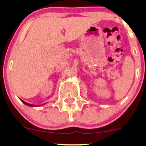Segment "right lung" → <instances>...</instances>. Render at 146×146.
<instances>
[{
  "mask_svg": "<svg viewBox=\"0 0 146 146\" xmlns=\"http://www.w3.org/2000/svg\"><path fill=\"white\" fill-rule=\"evenodd\" d=\"M21 101H22V102H23V103H24L25 105H27V106H34V105H32V104H28V103H27V102H24V101H23V100H21Z\"/></svg>",
  "mask_w": 146,
  "mask_h": 146,
  "instance_id": "right-lung-1",
  "label": "right lung"
}]
</instances>
